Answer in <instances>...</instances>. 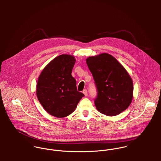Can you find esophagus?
Here are the masks:
<instances>
[{
    "label": "esophagus",
    "instance_id": "34e87169",
    "mask_svg": "<svg viewBox=\"0 0 161 161\" xmlns=\"http://www.w3.org/2000/svg\"><path fill=\"white\" fill-rule=\"evenodd\" d=\"M83 93L85 95V96H87V94H88V93H87V91L86 90V89H84L83 91Z\"/></svg>",
    "mask_w": 161,
    "mask_h": 161
}]
</instances>
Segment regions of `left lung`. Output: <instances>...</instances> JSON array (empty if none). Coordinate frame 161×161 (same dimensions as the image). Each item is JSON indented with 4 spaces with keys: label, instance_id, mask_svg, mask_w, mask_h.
<instances>
[{
    "label": "left lung",
    "instance_id": "8db88e82",
    "mask_svg": "<svg viewBox=\"0 0 161 161\" xmlns=\"http://www.w3.org/2000/svg\"><path fill=\"white\" fill-rule=\"evenodd\" d=\"M97 89L94 103L97 110L107 116L119 115L131 104L133 84L131 78L115 58L107 53L86 59Z\"/></svg>",
    "mask_w": 161,
    "mask_h": 161
}]
</instances>
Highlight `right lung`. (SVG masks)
Masks as SVG:
<instances>
[{"instance_id":"1","label":"right lung","mask_w":161,"mask_h":161,"mask_svg":"<svg viewBox=\"0 0 161 161\" xmlns=\"http://www.w3.org/2000/svg\"><path fill=\"white\" fill-rule=\"evenodd\" d=\"M74 56L62 54L52 60L39 76L36 95L43 107L58 118L71 114L84 93L78 92L76 80L72 76Z\"/></svg>"}]
</instances>
